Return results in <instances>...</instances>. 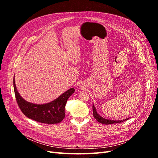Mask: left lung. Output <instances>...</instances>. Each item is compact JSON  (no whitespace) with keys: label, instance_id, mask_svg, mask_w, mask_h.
<instances>
[{"label":"left lung","instance_id":"obj_1","mask_svg":"<svg viewBox=\"0 0 158 158\" xmlns=\"http://www.w3.org/2000/svg\"><path fill=\"white\" fill-rule=\"evenodd\" d=\"M93 113H94V118L96 119V120L100 123H102L104 124V125H109V124H114V123H122L125 121L127 120H128V118L126 119H123V120H120V121H113V120H109V119H107V118H105L102 117L100 115H99V114L97 113L96 111V109H95L94 106L93 105Z\"/></svg>","mask_w":158,"mask_h":158}]
</instances>
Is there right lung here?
<instances>
[{"instance_id":"obj_1","label":"right lung","mask_w":158,"mask_h":158,"mask_svg":"<svg viewBox=\"0 0 158 158\" xmlns=\"http://www.w3.org/2000/svg\"><path fill=\"white\" fill-rule=\"evenodd\" d=\"M14 93L18 105L22 112L33 121L45 124H57L65 117L64 108L66 102L75 89L70 88L50 103L46 104H34L26 102L19 94L16 87L15 80H13Z\"/></svg>"}]
</instances>
